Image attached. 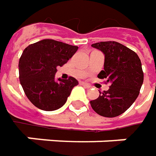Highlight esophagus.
I'll return each mask as SVG.
<instances>
[{
	"instance_id": "1",
	"label": "esophagus",
	"mask_w": 156,
	"mask_h": 156,
	"mask_svg": "<svg viewBox=\"0 0 156 156\" xmlns=\"http://www.w3.org/2000/svg\"><path fill=\"white\" fill-rule=\"evenodd\" d=\"M80 84L82 85V86H84V87H86L87 88H90V87H91V86H90L89 84H87V83H86V82H83V81H81Z\"/></svg>"
}]
</instances>
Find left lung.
Returning a JSON list of instances; mask_svg holds the SVG:
<instances>
[{
    "instance_id": "left-lung-1",
    "label": "left lung",
    "mask_w": 156,
    "mask_h": 156,
    "mask_svg": "<svg viewBox=\"0 0 156 156\" xmlns=\"http://www.w3.org/2000/svg\"><path fill=\"white\" fill-rule=\"evenodd\" d=\"M105 55L104 70L100 79L110 82L108 90L100 92L90 105L98 115L115 117L123 114L138 97L143 83V71L137 54L116 41H101L92 44Z\"/></svg>"
}]
</instances>
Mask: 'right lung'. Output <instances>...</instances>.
Wrapping results in <instances>:
<instances>
[{
	"mask_svg": "<svg viewBox=\"0 0 156 156\" xmlns=\"http://www.w3.org/2000/svg\"><path fill=\"white\" fill-rule=\"evenodd\" d=\"M77 46L52 39L27 47L19 61V77L24 93L36 108L53 111L62 108L78 85L74 77L55 81L57 67H62L77 51Z\"/></svg>",
	"mask_w": 156,
	"mask_h": 156,
	"instance_id": "add662e5",
	"label": "right lung"
}]
</instances>
